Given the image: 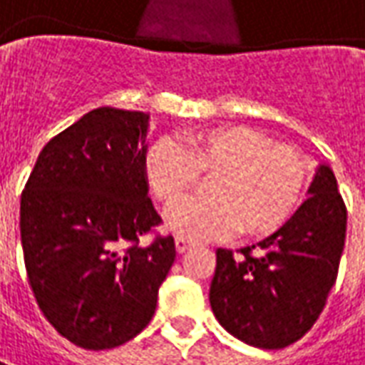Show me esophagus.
<instances>
[{"mask_svg": "<svg viewBox=\"0 0 365 365\" xmlns=\"http://www.w3.org/2000/svg\"><path fill=\"white\" fill-rule=\"evenodd\" d=\"M175 245H177L178 252L182 255V252H187L188 248H192V246H195V242H192V240H188V238H185V236H177Z\"/></svg>", "mask_w": 365, "mask_h": 365, "instance_id": "34e87169", "label": "esophagus"}]
</instances>
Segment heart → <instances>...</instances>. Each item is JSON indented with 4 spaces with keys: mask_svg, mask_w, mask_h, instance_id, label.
<instances>
[{
    "mask_svg": "<svg viewBox=\"0 0 365 365\" xmlns=\"http://www.w3.org/2000/svg\"><path fill=\"white\" fill-rule=\"evenodd\" d=\"M145 173L167 208L188 198L198 177H215L208 187L212 200L168 212L167 228L185 238H220L236 230L252 238L272 235L292 218L308 182V167L296 150L240 125L190 130L178 145L160 140Z\"/></svg>",
    "mask_w": 365,
    "mask_h": 365,
    "instance_id": "obj_1",
    "label": "heart"
}]
</instances>
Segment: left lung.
I'll use <instances>...</instances> for the list:
<instances>
[{"label":"left lung","mask_w":365,"mask_h":365,"mask_svg":"<svg viewBox=\"0 0 365 365\" xmlns=\"http://www.w3.org/2000/svg\"><path fill=\"white\" fill-rule=\"evenodd\" d=\"M310 198L262 242L216 250L210 308L226 331L248 346L280 350L314 326L336 284L348 210L328 165H320Z\"/></svg>","instance_id":"obj_1"}]
</instances>
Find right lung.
I'll return each instance as SVG.
<instances>
[{
	"mask_svg": "<svg viewBox=\"0 0 365 365\" xmlns=\"http://www.w3.org/2000/svg\"><path fill=\"white\" fill-rule=\"evenodd\" d=\"M149 115L99 107L53 137L21 192L19 230L43 316L85 350H109L147 328L175 262L147 182Z\"/></svg>",
	"mask_w": 365,
	"mask_h": 365,
	"instance_id": "right-lung-1",
	"label": "right lung"
}]
</instances>
